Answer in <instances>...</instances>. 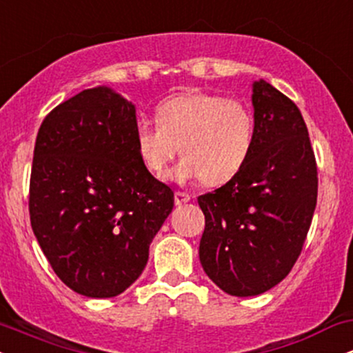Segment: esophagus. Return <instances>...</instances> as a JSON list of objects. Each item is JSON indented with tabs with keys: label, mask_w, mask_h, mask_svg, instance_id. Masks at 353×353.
<instances>
[{
	"label": "esophagus",
	"mask_w": 353,
	"mask_h": 353,
	"mask_svg": "<svg viewBox=\"0 0 353 353\" xmlns=\"http://www.w3.org/2000/svg\"><path fill=\"white\" fill-rule=\"evenodd\" d=\"M174 201H176V205H182L190 201V196L188 192H181V190H177V192L174 194Z\"/></svg>",
	"instance_id": "obj_1"
}]
</instances>
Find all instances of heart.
<instances>
[{"instance_id":"1","label":"heart","mask_w":353,"mask_h":353,"mask_svg":"<svg viewBox=\"0 0 353 353\" xmlns=\"http://www.w3.org/2000/svg\"><path fill=\"white\" fill-rule=\"evenodd\" d=\"M157 123L136 125V149L156 177L168 172L176 154H185L172 171L179 182L222 184L244 168L254 145V116L239 99L210 92H184L164 99Z\"/></svg>"}]
</instances>
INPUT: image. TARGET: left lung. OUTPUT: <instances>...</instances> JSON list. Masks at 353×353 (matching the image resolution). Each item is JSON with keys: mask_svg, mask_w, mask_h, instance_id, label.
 I'll list each match as a JSON object with an SVG mask.
<instances>
[{"mask_svg": "<svg viewBox=\"0 0 353 353\" xmlns=\"http://www.w3.org/2000/svg\"><path fill=\"white\" fill-rule=\"evenodd\" d=\"M254 145L244 168L197 197L205 217L199 259L219 289L264 294L289 275L317 204V163L292 99L254 83Z\"/></svg>", "mask_w": 353, "mask_h": 353, "instance_id": "left-lung-1", "label": "left lung"}]
</instances>
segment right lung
<instances>
[{
    "instance_id": "obj_1",
    "label": "right lung",
    "mask_w": 353,
    "mask_h": 353,
    "mask_svg": "<svg viewBox=\"0 0 353 353\" xmlns=\"http://www.w3.org/2000/svg\"><path fill=\"white\" fill-rule=\"evenodd\" d=\"M136 109L108 88L84 89L44 117L30 179L39 247L71 290L116 297L143 274L174 192L136 149Z\"/></svg>"
}]
</instances>
